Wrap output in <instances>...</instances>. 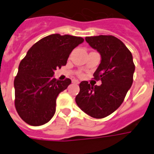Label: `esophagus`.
<instances>
[{"mask_svg": "<svg viewBox=\"0 0 154 154\" xmlns=\"http://www.w3.org/2000/svg\"><path fill=\"white\" fill-rule=\"evenodd\" d=\"M72 83H75V84H79V82L78 80L73 79V80H72Z\"/></svg>", "mask_w": 154, "mask_h": 154, "instance_id": "obj_1", "label": "esophagus"}]
</instances>
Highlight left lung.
<instances>
[{"instance_id": "1", "label": "left lung", "mask_w": 154, "mask_h": 154, "mask_svg": "<svg viewBox=\"0 0 154 154\" xmlns=\"http://www.w3.org/2000/svg\"><path fill=\"white\" fill-rule=\"evenodd\" d=\"M89 45L101 55V62L94 72L100 85L82 81L75 102L84 112L96 119L112 114L123 103L133 80L135 65L130 50L112 35L86 37Z\"/></svg>"}]
</instances>
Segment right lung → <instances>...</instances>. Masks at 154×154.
Instances as JSON below:
<instances>
[{
	"label": "right lung",
	"instance_id": "obj_1",
	"mask_svg": "<svg viewBox=\"0 0 154 154\" xmlns=\"http://www.w3.org/2000/svg\"><path fill=\"white\" fill-rule=\"evenodd\" d=\"M83 42L81 37L53 34L28 50L14 82L15 108L25 123L42 126L53 117L58 94L72 82L53 78L54 71L66 65L72 51Z\"/></svg>",
	"mask_w": 154,
	"mask_h": 154
}]
</instances>
